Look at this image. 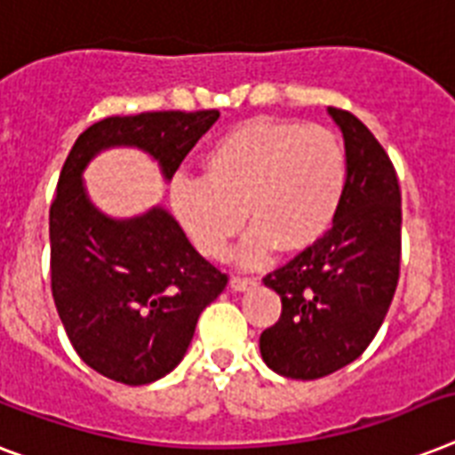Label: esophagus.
Here are the masks:
<instances>
[{"label": "esophagus", "instance_id": "34e87169", "mask_svg": "<svg viewBox=\"0 0 455 455\" xmlns=\"http://www.w3.org/2000/svg\"><path fill=\"white\" fill-rule=\"evenodd\" d=\"M254 285H257V278H247V275H234L231 278V290L234 291H245Z\"/></svg>", "mask_w": 455, "mask_h": 455}]
</instances>
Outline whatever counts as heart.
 Masks as SVG:
<instances>
[{
  "mask_svg": "<svg viewBox=\"0 0 455 455\" xmlns=\"http://www.w3.org/2000/svg\"><path fill=\"white\" fill-rule=\"evenodd\" d=\"M203 180L177 177L170 203L196 250L224 259L245 224L240 261L278 247L301 252L330 231L346 191V151L330 128L254 119L224 132L201 161Z\"/></svg>",
  "mask_w": 455,
  "mask_h": 455,
  "instance_id": "1",
  "label": "heart"
}]
</instances>
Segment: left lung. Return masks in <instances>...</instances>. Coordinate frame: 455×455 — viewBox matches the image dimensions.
I'll use <instances>...</instances> for the list:
<instances>
[{
	"label": "left lung",
	"instance_id": "8db88e82",
	"mask_svg": "<svg viewBox=\"0 0 455 455\" xmlns=\"http://www.w3.org/2000/svg\"><path fill=\"white\" fill-rule=\"evenodd\" d=\"M346 144V191L331 228L264 278L280 294L278 323L259 350L280 376L313 381L367 350L400 280L402 191L397 172L355 114L330 107Z\"/></svg>",
	"mask_w": 455,
	"mask_h": 455
}]
</instances>
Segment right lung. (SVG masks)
I'll return each mask as SVG.
<instances>
[{"label": "right lung", "instance_id": "obj_1", "mask_svg": "<svg viewBox=\"0 0 455 455\" xmlns=\"http://www.w3.org/2000/svg\"><path fill=\"white\" fill-rule=\"evenodd\" d=\"M217 119V109L109 116L81 132L62 165L48 215L51 291L76 355L116 383L170 374L228 275L196 252L164 208L132 220L102 215L81 172L107 147H140L172 180Z\"/></svg>", "mask_w": 455, "mask_h": 455}]
</instances>
